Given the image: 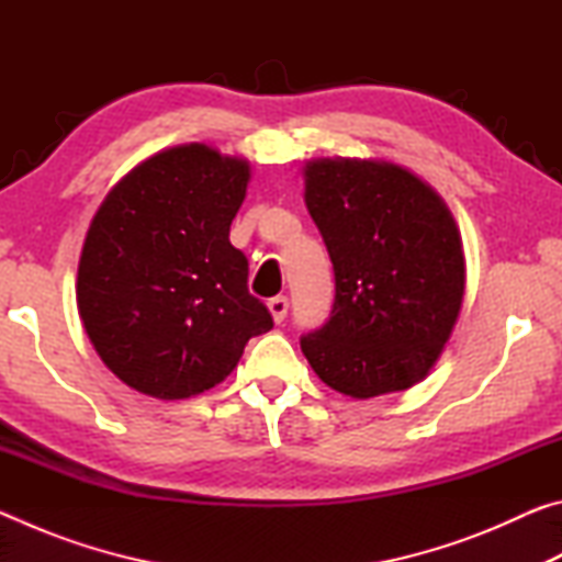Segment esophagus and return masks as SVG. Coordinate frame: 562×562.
<instances>
[{"label": "esophagus", "mask_w": 562, "mask_h": 562, "mask_svg": "<svg viewBox=\"0 0 562 562\" xmlns=\"http://www.w3.org/2000/svg\"><path fill=\"white\" fill-rule=\"evenodd\" d=\"M288 307H290V302H288V297H282V294H280V297H272V300L268 302L270 315H272L274 322H278V325H280V322H282L284 317H288Z\"/></svg>", "instance_id": "1"}]
</instances>
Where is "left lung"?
I'll return each instance as SVG.
<instances>
[{
  "instance_id": "8db88e82",
  "label": "left lung",
  "mask_w": 562,
  "mask_h": 562,
  "mask_svg": "<svg viewBox=\"0 0 562 562\" xmlns=\"http://www.w3.org/2000/svg\"><path fill=\"white\" fill-rule=\"evenodd\" d=\"M304 203L335 268V304L300 339L327 386L355 398L404 392L429 374L459 319L461 233L436 190L386 160L317 158Z\"/></svg>"
}]
</instances>
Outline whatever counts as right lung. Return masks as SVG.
Returning <instances> with one entry per match:
<instances>
[{
    "mask_svg": "<svg viewBox=\"0 0 562 562\" xmlns=\"http://www.w3.org/2000/svg\"><path fill=\"white\" fill-rule=\"evenodd\" d=\"M250 164L205 144L146 158L103 198L83 240L76 304L123 384L188 398L233 372L247 339L272 329L231 245Z\"/></svg>",
    "mask_w": 562,
    "mask_h": 562,
    "instance_id": "add662e5",
    "label": "right lung"
}]
</instances>
